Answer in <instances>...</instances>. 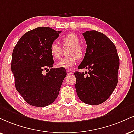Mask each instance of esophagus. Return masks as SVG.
<instances>
[{
	"instance_id": "obj_1",
	"label": "esophagus",
	"mask_w": 134,
	"mask_h": 134,
	"mask_svg": "<svg viewBox=\"0 0 134 134\" xmlns=\"http://www.w3.org/2000/svg\"><path fill=\"white\" fill-rule=\"evenodd\" d=\"M66 73H67V75H71L73 74V72H72V71H69L68 70L66 71Z\"/></svg>"
}]
</instances>
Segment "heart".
Segmentation results:
<instances>
[{
	"label": "heart",
	"instance_id": "obj_1",
	"mask_svg": "<svg viewBox=\"0 0 134 134\" xmlns=\"http://www.w3.org/2000/svg\"><path fill=\"white\" fill-rule=\"evenodd\" d=\"M64 48L69 47L67 49L68 56L63 58L58 62L57 66L59 68L70 70L76 62L77 58L80 59L84 55V49L80 45V38L75 33H69L61 39ZM49 52L53 58L58 59L62 55V48L57 43L53 42L49 48Z\"/></svg>",
	"mask_w": 134,
	"mask_h": 134
}]
</instances>
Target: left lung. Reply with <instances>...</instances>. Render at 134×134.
<instances>
[{"mask_svg":"<svg viewBox=\"0 0 134 134\" xmlns=\"http://www.w3.org/2000/svg\"><path fill=\"white\" fill-rule=\"evenodd\" d=\"M82 35L87 48L78 68L89 71L75 72L76 90L83 102L98 105L109 97L118 85L119 58L115 44L102 33L86 31Z\"/></svg>","mask_w":134,"mask_h":134,"instance_id":"left-lung-1","label":"left lung"}]
</instances>
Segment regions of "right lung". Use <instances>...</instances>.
Instances as JSON below:
<instances>
[{"label": "right lung", "instance_id": "obj_1", "mask_svg": "<svg viewBox=\"0 0 134 134\" xmlns=\"http://www.w3.org/2000/svg\"><path fill=\"white\" fill-rule=\"evenodd\" d=\"M61 32L49 27L36 28L25 34L13 50L11 70L16 90L33 106L53 103L66 76L64 68H53V58L49 52ZM48 67L51 70L43 75L42 72Z\"/></svg>", "mask_w": 134, "mask_h": 134}]
</instances>
